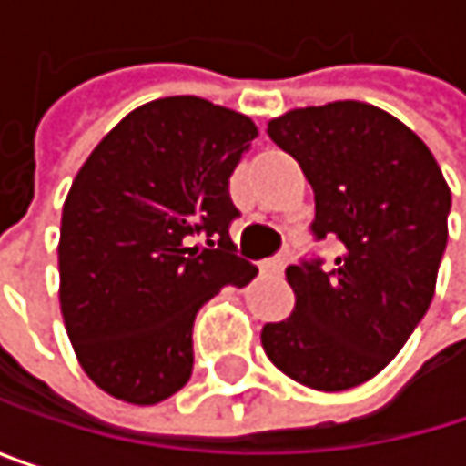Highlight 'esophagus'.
Segmentation results:
<instances>
[{"label": "esophagus", "instance_id": "34e87169", "mask_svg": "<svg viewBox=\"0 0 466 466\" xmlns=\"http://www.w3.org/2000/svg\"><path fill=\"white\" fill-rule=\"evenodd\" d=\"M286 264H289V258H286L283 253H278V256H272V258H264L258 267H261V272H269V275H283Z\"/></svg>", "mask_w": 466, "mask_h": 466}]
</instances>
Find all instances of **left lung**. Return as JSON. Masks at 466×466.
<instances>
[{"mask_svg":"<svg viewBox=\"0 0 466 466\" xmlns=\"http://www.w3.org/2000/svg\"><path fill=\"white\" fill-rule=\"evenodd\" d=\"M316 194L313 234L339 239L331 267L286 269L297 305L261 329L269 361L302 386L375 378L426 316L448 242L451 188L413 129L367 102L297 107L267 124Z\"/></svg>","mask_w":466,"mask_h":466,"instance_id":"obj_1","label":"left lung"}]
</instances>
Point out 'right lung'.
Segmentation results:
<instances>
[{
  "instance_id": "add662e5",
  "label": "right lung",
  "mask_w": 466,
  "mask_h": 466,
  "mask_svg": "<svg viewBox=\"0 0 466 466\" xmlns=\"http://www.w3.org/2000/svg\"><path fill=\"white\" fill-rule=\"evenodd\" d=\"M256 135L237 110L164 96L121 118L75 175L58 302L83 372L110 397L156 405L180 391L199 308L256 278L229 237V177Z\"/></svg>"
}]
</instances>
